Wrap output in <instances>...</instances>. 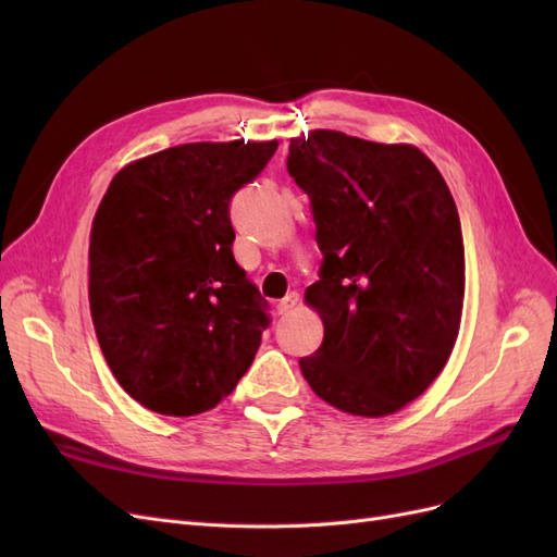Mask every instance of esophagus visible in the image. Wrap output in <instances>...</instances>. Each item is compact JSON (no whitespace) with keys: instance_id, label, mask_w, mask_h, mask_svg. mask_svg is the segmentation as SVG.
Masks as SVG:
<instances>
[{"instance_id":"esophagus-1","label":"esophagus","mask_w":557,"mask_h":557,"mask_svg":"<svg viewBox=\"0 0 557 557\" xmlns=\"http://www.w3.org/2000/svg\"><path fill=\"white\" fill-rule=\"evenodd\" d=\"M297 305H299V295L297 293H288L278 301V313H290Z\"/></svg>"}]
</instances>
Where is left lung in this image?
I'll return each mask as SVG.
<instances>
[{
  "mask_svg": "<svg viewBox=\"0 0 557 557\" xmlns=\"http://www.w3.org/2000/svg\"><path fill=\"white\" fill-rule=\"evenodd\" d=\"M323 252L307 301L323 344L301 374L332 407L379 418L440 376L465 299L460 215L440 170L413 146L315 129L288 146Z\"/></svg>",
  "mask_w": 557,
  "mask_h": 557,
  "instance_id": "obj_1",
  "label": "left lung"
}]
</instances>
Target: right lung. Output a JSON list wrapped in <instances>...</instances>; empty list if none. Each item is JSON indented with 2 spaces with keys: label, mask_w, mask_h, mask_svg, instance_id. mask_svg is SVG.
<instances>
[{
  "label": "right lung",
  "mask_w": 557,
  "mask_h": 557,
  "mask_svg": "<svg viewBox=\"0 0 557 557\" xmlns=\"http://www.w3.org/2000/svg\"><path fill=\"white\" fill-rule=\"evenodd\" d=\"M278 141L183 144L132 162L90 232V311L113 376L146 409H213L248 372L269 305L234 260L230 201Z\"/></svg>",
  "instance_id": "1"
}]
</instances>
